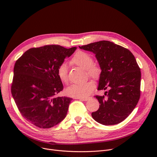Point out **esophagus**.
<instances>
[{
	"instance_id": "1",
	"label": "esophagus",
	"mask_w": 157,
	"mask_h": 157,
	"mask_svg": "<svg viewBox=\"0 0 157 157\" xmlns=\"http://www.w3.org/2000/svg\"><path fill=\"white\" fill-rule=\"evenodd\" d=\"M90 98H91V97H85V98H79V97H77L76 98V99L81 100V101H87L90 100Z\"/></svg>"
}]
</instances>
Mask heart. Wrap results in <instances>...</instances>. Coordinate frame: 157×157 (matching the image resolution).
I'll return each mask as SVG.
<instances>
[{
    "label": "heart",
    "mask_w": 157,
    "mask_h": 157,
    "mask_svg": "<svg viewBox=\"0 0 157 157\" xmlns=\"http://www.w3.org/2000/svg\"><path fill=\"white\" fill-rule=\"evenodd\" d=\"M71 62L83 69L86 70L88 75L92 78H97L100 74V69L94 65V59L90 54L79 51L74 55ZM68 66L66 63L59 65L57 69V75L63 83H67ZM94 88V83L91 81H85L81 83H74L66 88L65 94L69 96L79 98L88 97Z\"/></svg>",
    "instance_id": "heart-1"
}]
</instances>
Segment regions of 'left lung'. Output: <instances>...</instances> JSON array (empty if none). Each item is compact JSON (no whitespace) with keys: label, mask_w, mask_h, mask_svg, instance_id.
Instances as JSON below:
<instances>
[{"label":"left lung","mask_w":157,"mask_h":157,"mask_svg":"<svg viewBox=\"0 0 157 157\" xmlns=\"http://www.w3.org/2000/svg\"><path fill=\"white\" fill-rule=\"evenodd\" d=\"M79 47L95 55L101 69L97 90H109L105 98L95 96L100 105L92 118L102 125L118 124L129 116L140 98L141 74L134 56L108 40Z\"/></svg>","instance_id":"1"}]
</instances>
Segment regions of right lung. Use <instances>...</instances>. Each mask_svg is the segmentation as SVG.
Wrapping results in <instances>:
<instances>
[{
  "label": "right lung",
  "mask_w": 157,
  "mask_h": 157,
  "mask_svg": "<svg viewBox=\"0 0 157 157\" xmlns=\"http://www.w3.org/2000/svg\"><path fill=\"white\" fill-rule=\"evenodd\" d=\"M76 49L59 45L30 48L16 60L11 93L23 117L32 124L48 128L65 118L72 98L55 97L63 88L57 69Z\"/></svg>",
  "instance_id": "right-lung-1"
}]
</instances>
